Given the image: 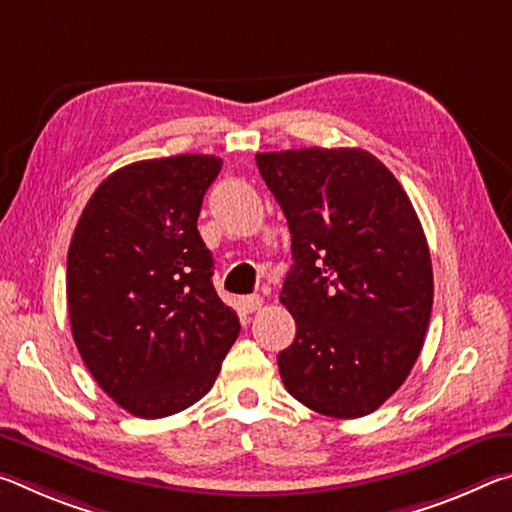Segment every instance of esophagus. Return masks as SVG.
Returning a JSON list of instances; mask_svg holds the SVG:
<instances>
[{"label": "esophagus", "instance_id": "obj_1", "mask_svg": "<svg viewBox=\"0 0 512 512\" xmlns=\"http://www.w3.org/2000/svg\"><path fill=\"white\" fill-rule=\"evenodd\" d=\"M262 305H264V298H259V296L241 298V307H244V311H248V314H253V311H257Z\"/></svg>", "mask_w": 512, "mask_h": 512}]
</instances>
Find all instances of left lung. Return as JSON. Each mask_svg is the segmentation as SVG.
Returning <instances> with one entry per match:
<instances>
[{"label": "left lung", "mask_w": 512, "mask_h": 512, "mask_svg": "<svg viewBox=\"0 0 512 512\" xmlns=\"http://www.w3.org/2000/svg\"><path fill=\"white\" fill-rule=\"evenodd\" d=\"M291 230L280 302L296 339L277 354L284 388L307 409L350 420L409 377L433 305L427 237L409 196L363 149L255 155Z\"/></svg>", "instance_id": "1"}]
</instances>
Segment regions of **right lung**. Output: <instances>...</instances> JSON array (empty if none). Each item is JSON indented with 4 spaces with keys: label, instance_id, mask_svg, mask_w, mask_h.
<instances>
[{
    "label": "right lung",
    "instance_id": "1",
    "mask_svg": "<svg viewBox=\"0 0 512 512\" xmlns=\"http://www.w3.org/2000/svg\"><path fill=\"white\" fill-rule=\"evenodd\" d=\"M216 155L126 164L94 189L67 253V309L97 384L137 418H167L214 386L239 336L198 235Z\"/></svg>",
    "mask_w": 512,
    "mask_h": 512
}]
</instances>
